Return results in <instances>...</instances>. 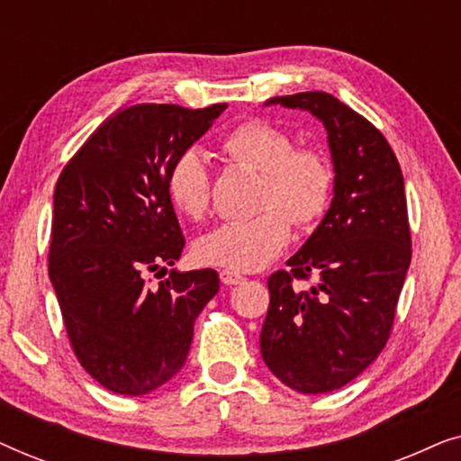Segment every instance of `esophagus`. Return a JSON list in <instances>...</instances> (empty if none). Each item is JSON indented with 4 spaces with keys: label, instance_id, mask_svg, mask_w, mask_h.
<instances>
[{
    "label": "esophagus",
    "instance_id": "esophagus-1",
    "mask_svg": "<svg viewBox=\"0 0 461 461\" xmlns=\"http://www.w3.org/2000/svg\"><path fill=\"white\" fill-rule=\"evenodd\" d=\"M245 276L235 273V270H220V281H222L224 285H239Z\"/></svg>",
    "mask_w": 461,
    "mask_h": 461
}]
</instances>
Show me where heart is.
Returning a JSON list of instances; mask_svg holds the SVG:
<instances>
[{
    "label": "heart",
    "mask_w": 461,
    "mask_h": 461,
    "mask_svg": "<svg viewBox=\"0 0 461 461\" xmlns=\"http://www.w3.org/2000/svg\"><path fill=\"white\" fill-rule=\"evenodd\" d=\"M230 161L262 172L256 216L232 220L205 232L194 243L199 262L226 270H258L281 256L292 241L294 222L312 229L330 212L336 172L317 147H294V138L264 119H248L220 140ZM169 203L182 216L199 220L210 207L212 182L194 149L182 150L166 176Z\"/></svg>",
    "instance_id": "heart-1"
}]
</instances>
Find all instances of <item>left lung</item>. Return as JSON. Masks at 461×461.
Returning <instances> with one entry per match:
<instances>
[{
    "mask_svg": "<svg viewBox=\"0 0 461 461\" xmlns=\"http://www.w3.org/2000/svg\"><path fill=\"white\" fill-rule=\"evenodd\" d=\"M267 104L311 111L323 122L336 191L289 270L268 276L262 358L292 390L331 393L363 374L393 333L411 262L402 172L382 131L331 94L300 92ZM302 280L312 285L300 288Z\"/></svg>",
    "mask_w": 461,
    "mask_h": 461,
    "instance_id": "8db88e82",
    "label": "left lung"
}]
</instances>
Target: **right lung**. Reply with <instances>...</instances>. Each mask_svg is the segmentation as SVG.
Instances as JSON below:
<instances>
[{
    "mask_svg": "<svg viewBox=\"0 0 461 461\" xmlns=\"http://www.w3.org/2000/svg\"><path fill=\"white\" fill-rule=\"evenodd\" d=\"M224 109L147 103L117 111L56 182L50 281L75 357L111 393L140 396L172 380L194 319L218 294L212 268L169 270L159 285H149V275H166L185 249L167 169Z\"/></svg>",
    "mask_w": 461,
    "mask_h": 461,
    "instance_id": "1",
    "label": "right lung"
}]
</instances>
